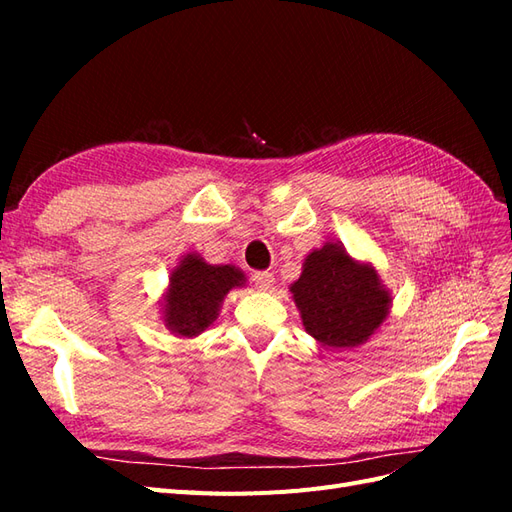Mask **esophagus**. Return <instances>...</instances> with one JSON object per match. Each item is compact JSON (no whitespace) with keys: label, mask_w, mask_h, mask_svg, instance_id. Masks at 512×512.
<instances>
[{"label":"esophagus","mask_w":512,"mask_h":512,"mask_svg":"<svg viewBox=\"0 0 512 512\" xmlns=\"http://www.w3.org/2000/svg\"><path fill=\"white\" fill-rule=\"evenodd\" d=\"M254 284L258 290H271L275 284V277L269 271H258L254 273Z\"/></svg>","instance_id":"esophagus-1"}]
</instances>
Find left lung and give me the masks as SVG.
Wrapping results in <instances>:
<instances>
[{
    "label": "left lung",
    "mask_w": 512,
    "mask_h": 512,
    "mask_svg": "<svg viewBox=\"0 0 512 512\" xmlns=\"http://www.w3.org/2000/svg\"><path fill=\"white\" fill-rule=\"evenodd\" d=\"M303 329L324 350H350L378 333L391 312V290L376 267L356 260L339 241L309 252L297 282L290 284Z\"/></svg>",
    "instance_id": "left-lung-1"
}]
</instances>
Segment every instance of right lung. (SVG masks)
Segmentation results:
<instances>
[{"instance_id": "obj_1", "label": "right lung", "mask_w": 512, "mask_h": 512, "mask_svg": "<svg viewBox=\"0 0 512 512\" xmlns=\"http://www.w3.org/2000/svg\"><path fill=\"white\" fill-rule=\"evenodd\" d=\"M245 284V273L235 265H209L196 252L183 254L162 294V324L177 337H198L218 320L226 294Z\"/></svg>"}]
</instances>
